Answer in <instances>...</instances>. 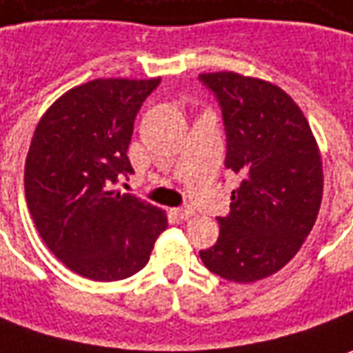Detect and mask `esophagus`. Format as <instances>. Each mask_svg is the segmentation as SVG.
<instances>
[{
    "label": "esophagus",
    "mask_w": 353,
    "mask_h": 353,
    "mask_svg": "<svg viewBox=\"0 0 353 353\" xmlns=\"http://www.w3.org/2000/svg\"><path fill=\"white\" fill-rule=\"evenodd\" d=\"M193 214H194V212L191 210V208H177V210H176L177 218L183 219V221H187V219L193 218Z\"/></svg>",
    "instance_id": "1"
}]
</instances>
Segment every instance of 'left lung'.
Returning <instances> with one entry per match:
<instances>
[{
  "mask_svg": "<svg viewBox=\"0 0 353 353\" xmlns=\"http://www.w3.org/2000/svg\"><path fill=\"white\" fill-rule=\"evenodd\" d=\"M223 114L228 166L239 177L231 212L219 219L204 265L233 283L283 270L314 229L323 199V162L314 132L292 97L262 78L204 72Z\"/></svg>",
  "mask_w": 353,
  "mask_h": 353,
  "instance_id": "obj_1",
  "label": "left lung"
}]
</instances>
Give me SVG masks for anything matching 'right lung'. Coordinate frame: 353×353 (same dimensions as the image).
<instances>
[{"mask_svg":"<svg viewBox=\"0 0 353 353\" xmlns=\"http://www.w3.org/2000/svg\"><path fill=\"white\" fill-rule=\"evenodd\" d=\"M160 78H97L63 93L39 118L24 166V193L39 236L66 268L120 281L149 262L168 228L159 206L112 185L134 174L128 147L141 103Z\"/></svg>","mask_w":353,"mask_h":353,"instance_id":"right-lung-1","label":"right lung"}]
</instances>
